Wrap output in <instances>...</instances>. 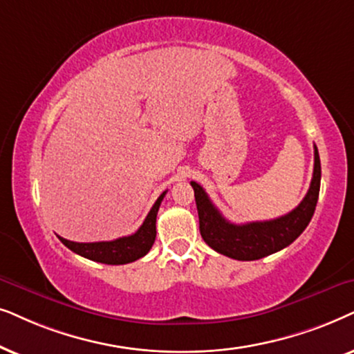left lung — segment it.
Returning <instances> with one entry per match:
<instances>
[{
  "instance_id": "1",
  "label": "left lung",
  "mask_w": 354,
  "mask_h": 354,
  "mask_svg": "<svg viewBox=\"0 0 354 354\" xmlns=\"http://www.w3.org/2000/svg\"><path fill=\"white\" fill-rule=\"evenodd\" d=\"M194 189L199 228L204 241L214 251L236 261H257L290 246L313 218L320 189V158L314 145V173L308 194L301 204L283 216L275 220L232 223L220 214L204 187L191 181Z\"/></svg>"
}]
</instances>
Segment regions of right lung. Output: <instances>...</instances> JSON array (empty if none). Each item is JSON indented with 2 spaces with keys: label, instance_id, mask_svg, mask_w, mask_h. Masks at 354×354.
Masks as SVG:
<instances>
[{
  "label": "right lung",
  "instance_id": "1",
  "mask_svg": "<svg viewBox=\"0 0 354 354\" xmlns=\"http://www.w3.org/2000/svg\"><path fill=\"white\" fill-rule=\"evenodd\" d=\"M167 191L162 192L149 215L145 216L144 223L140 228L131 236H122L113 241H98V243H74L68 239L59 238V241L69 248L71 251L79 254V256L91 259V261L108 263V266H122V263H129L144 257L153 246L155 236H157V214L162 204L163 197Z\"/></svg>",
  "mask_w": 354,
  "mask_h": 354
}]
</instances>
